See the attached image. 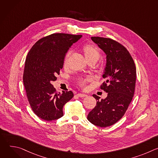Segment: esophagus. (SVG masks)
<instances>
[{
  "instance_id": "1",
  "label": "esophagus",
  "mask_w": 158,
  "mask_h": 158,
  "mask_svg": "<svg viewBox=\"0 0 158 158\" xmlns=\"http://www.w3.org/2000/svg\"><path fill=\"white\" fill-rule=\"evenodd\" d=\"M77 96L78 97H80V98H84V97H87V95L85 94H83V93H79L77 94Z\"/></svg>"
}]
</instances>
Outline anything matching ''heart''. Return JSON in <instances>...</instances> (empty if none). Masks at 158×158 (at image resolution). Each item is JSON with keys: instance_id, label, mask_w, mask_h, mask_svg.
Returning a JSON list of instances; mask_svg holds the SVG:
<instances>
[{"instance_id": "obj_1", "label": "heart", "mask_w": 158, "mask_h": 158, "mask_svg": "<svg viewBox=\"0 0 158 158\" xmlns=\"http://www.w3.org/2000/svg\"><path fill=\"white\" fill-rule=\"evenodd\" d=\"M81 51L84 54L87 62H96L100 57L101 53L99 49L93 44H87L83 46L81 48ZM67 56L65 57L64 62V65L65 66L67 64ZM87 79L84 80L81 82V85H84Z\"/></svg>"}]
</instances>
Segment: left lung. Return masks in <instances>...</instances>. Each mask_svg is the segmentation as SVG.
Here are the masks:
<instances>
[{"mask_svg": "<svg viewBox=\"0 0 158 158\" xmlns=\"http://www.w3.org/2000/svg\"><path fill=\"white\" fill-rule=\"evenodd\" d=\"M91 39L106 55L102 75L106 81L101 89L107 96L99 101L98 96L93 95L98 101L87 119L95 126L105 127L117 123L125 114L134 96L136 69L130 53L123 45L109 38L92 37Z\"/></svg>", "mask_w": 158, "mask_h": 158, "instance_id": "8db88e82", "label": "left lung"}]
</instances>
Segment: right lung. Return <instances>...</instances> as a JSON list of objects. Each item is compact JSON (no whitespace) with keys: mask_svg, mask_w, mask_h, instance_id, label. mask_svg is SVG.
Instances as JSON below:
<instances>
[{"mask_svg":"<svg viewBox=\"0 0 158 158\" xmlns=\"http://www.w3.org/2000/svg\"><path fill=\"white\" fill-rule=\"evenodd\" d=\"M81 37V35L53 34L36 42L27 54L23 82L31 107L42 119L61 118L63 106L74 96L72 91L56 93L51 82L60 74L67 51Z\"/></svg>","mask_w":158,"mask_h":158,"instance_id":"right-lung-1","label":"right lung"}]
</instances>
